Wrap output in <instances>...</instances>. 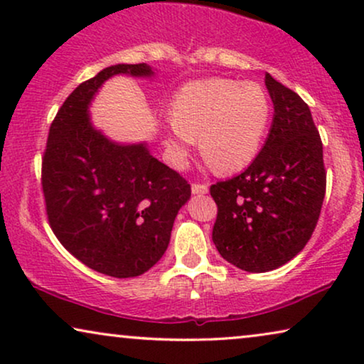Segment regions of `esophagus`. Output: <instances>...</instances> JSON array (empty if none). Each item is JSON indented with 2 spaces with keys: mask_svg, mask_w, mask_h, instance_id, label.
I'll return each mask as SVG.
<instances>
[{
  "mask_svg": "<svg viewBox=\"0 0 364 364\" xmlns=\"http://www.w3.org/2000/svg\"><path fill=\"white\" fill-rule=\"evenodd\" d=\"M207 192H208V186H205V183H192V193L200 196V193H207Z\"/></svg>",
  "mask_w": 364,
  "mask_h": 364,
  "instance_id": "obj_1",
  "label": "esophagus"
}]
</instances>
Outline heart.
<instances>
[{
	"label": "heart",
	"mask_w": 364,
	"mask_h": 364,
	"mask_svg": "<svg viewBox=\"0 0 364 364\" xmlns=\"http://www.w3.org/2000/svg\"><path fill=\"white\" fill-rule=\"evenodd\" d=\"M270 117V97L260 84L223 77L188 82L171 102L166 156L182 168L198 137L203 157L218 172L242 171L260 151Z\"/></svg>",
	"instance_id": "heart-1"
}]
</instances>
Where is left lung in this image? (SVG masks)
<instances>
[{
	"instance_id": "1",
	"label": "left lung",
	"mask_w": 364,
	"mask_h": 364,
	"mask_svg": "<svg viewBox=\"0 0 364 364\" xmlns=\"http://www.w3.org/2000/svg\"><path fill=\"white\" fill-rule=\"evenodd\" d=\"M265 84L275 109L265 146L242 173L210 187L212 240L228 263L252 273L275 270L305 248L326 192L310 107L270 74Z\"/></svg>"
}]
</instances>
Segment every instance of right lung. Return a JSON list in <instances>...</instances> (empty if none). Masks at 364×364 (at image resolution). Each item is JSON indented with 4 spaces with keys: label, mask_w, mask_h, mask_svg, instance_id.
<instances>
[{
    "label": "right lung",
    "mask_w": 364,
    "mask_h": 364,
    "mask_svg": "<svg viewBox=\"0 0 364 364\" xmlns=\"http://www.w3.org/2000/svg\"><path fill=\"white\" fill-rule=\"evenodd\" d=\"M116 74L149 77L147 64H116L69 94L49 127L41 186L54 235L104 275L146 273L167 250L191 183L151 156L146 144L109 141L89 121V104Z\"/></svg>",
    "instance_id": "right-lung-1"
}]
</instances>
